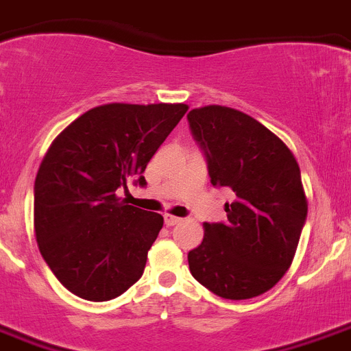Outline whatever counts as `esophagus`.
<instances>
[{
    "instance_id": "1",
    "label": "esophagus",
    "mask_w": 351,
    "mask_h": 351,
    "mask_svg": "<svg viewBox=\"0 0 351 351\" xmlns=\"http://www.w3.org/2000/svg\"><path fill=\"white\" fill-rule=\"evenodd\" d=\"M163 220H165V226L167 227H172V226H178L179 221H181V218L179 217H173V215H163Z\"/></svg>"
}]
</instances>
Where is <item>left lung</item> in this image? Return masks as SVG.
<instances>
[{
    "label": "left lung",
    "instance_id": "1",
    "mask_svg": "<svg viewBox=\"0 0 351 351\" xmlns=\"http://www.w3.org/2000/svg\"><path fill=\"white\" fill-rule=\"evenodd\" d=\"M190 128L208 158L213 186L232 190L226 223H204L188 252L191 275L227 300L254 298L291 266L307 218L300 167L289 147L234 108H195Z\"/></svg>",
    "mask_w": 351,
    "mask_h": 351
}]
</instances>
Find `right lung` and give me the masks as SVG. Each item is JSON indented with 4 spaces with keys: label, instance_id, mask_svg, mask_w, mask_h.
I'll list each match as a JSON object with an SVG mask.
<instances>
[{
    "label": "right lung",
    "instance_id": "1",
    "mask_svg": "<svg viewBox=\"0 0 351 351\" xmlns=\"http://www.w3.org/2000/svg\"><path fill=\"white\" fill-rule=\"evenodd\" d=\"M188 104L95 106L53 140L35 179L38 250L62 286L83 300L121 296L143 274L163 217L125 204L117 190L145 186L147 163Z\"/></svg>",
    "mask_w": 351,
    "mask_h": 351
}]
</instances>
